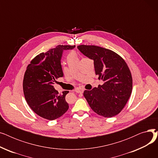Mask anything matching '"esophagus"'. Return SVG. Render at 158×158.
Instances as JSON below:
<instances>
[{
	"label": "esophagus",
	"instance_id": "esophagus-1",
	"mask_svg": "<svg viewBox=\"0 0 158 158\" xmlns=\"http://www.w3.org/2000/svg\"><path fill=\"white\" fill-rule=\"evenodd\" d=\"M83 91H84V89H82V88H77V89H75V92H77V93H79V94H81V93L83 92Z\"/></svg>",
	"mask_w": 158,
	"mask_h": 158
}]
</instances>
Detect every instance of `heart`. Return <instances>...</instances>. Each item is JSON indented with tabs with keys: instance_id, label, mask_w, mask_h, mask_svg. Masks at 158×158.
Segmentation results:
<instances>
[{
	"instance_id": "1",
	"label": "heart",
	"mask_w": 158,
	"mask_h": 158,
	"mask_svg": "<svg viewBox=\"0 0 158 158\" xmlns=\"http://www.w3.org/2000/svg\"><path fill=\"white\" fill-rule=\"evenodd\" d=\"M68 58H78L76 52L75 51H71L67 55V59Z\"/></svg>"
}]
</instances>
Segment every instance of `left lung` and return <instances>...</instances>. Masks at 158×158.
Listing matches in <instances>:
<instances>
[{"instance_id": "left-lung-1", "label": "left lung", "mask_w": 158, "mask_h": 158, "mask_svg": "<svg viewBox=\"0 0 158 158\" xmlns=\"http://www.w3.org/2000/svg\"><path fill=\"white\" fill-rule=\"evenodd\" d=\"M74 47L57 45L37 55L27 66L23 80L24 97L31 110L41 117L53 120L69 110L65 96L69 92L64 91L60 94L54 84L56 79L63 76L60 61L63 50Z\"/></svg>"}]
</instances>
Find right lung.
Segmentation results:
<instances>
[{
    "label": "right lung",
    "mask_w": 158,
    "mask_h": 158,
    "mask_svg": "<svg viewBox=\"0 0 158 158\" xmlns=\"http://www.w3.org/2000/svg\"><path fill=\"white\" fill-rule=\"evenodd\" d=\"M79 51L94 60L95 74L104 83L83 95L92 110L100 116L111 118L120 113L127 104L132 89V78L123 58L110 49L81 45Z\"/></svg>",
    "instance_id": "obj_1"
}]
</instances>
